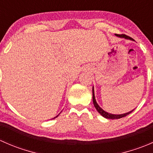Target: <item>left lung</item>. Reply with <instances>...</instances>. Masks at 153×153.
Returning <instances> with one entry per match:
<instances>
[{
  "mask_svg": "<svg viewBox=\"0 0 153 153\" xmlns=\"http://www.w3.org/2000/svg\"><path fill=\"white\" fill-rule=\"evenodd\" d=\"M115 35L118 37H120V38H125V39H129V40H132V41H134L132 38H130V37L127 36V35H124V34H122V35H118V34H115ZM92 101H93V104L94 106H95V109H97V111H98V112H99L103 117H104V118H108V119H119V118H123V117L126 116V115L130 114L131 112L134 110L133 109V110L130 111V112H126V113H124V114H121V115H115V114H111V113H109V112H105L104 109H101V108L100 107L99 105L97 104L96 101H95V93H94L93 87H92Z\"/></svg>",
  "mask_w": 153,
  "mask_h": 153,
  "instance_id": "obj_1",
  "label": "left lung"
}]
</instances>
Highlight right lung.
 Listing matches in <instances>:
<instances>
[{"instance_id": "right-lung-1", "label": "right lung", "mask_w": 153, "mask_h": 153, "mask_svg": "<svg viewBox=\"0 0 153 153\" xmlns=\"http://www.w3.org/2000/svg\"><path fill=\"white\" fill-rule=\"evenodd\" d=\"M58 115H57V116L56 117H55V118H57V117H58Z\"/></svg>"}]
</instances>
